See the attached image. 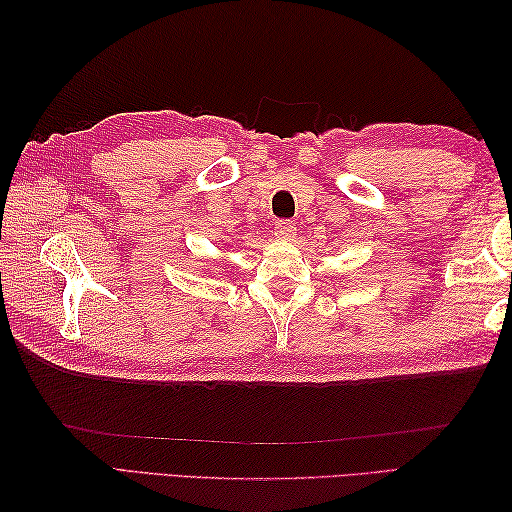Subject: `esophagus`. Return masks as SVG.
Returning a JSON list of instances; mask_svg holds the SVG:
<instances>
[{
	"label": "esophagus",
	"instance_id": "esophagus-1",
	"mask_svg": "<svg viewBox=\"0 0 512 512\" xmlns=\"http://www.w3.org/2000/svg\"><path fill=\"white\" fill-rule=\"evenodd\" d=\"M297 235V224L290 222V220H279L275 224V237L277 239H284V242H290L292 237Z\"/></svg>",
	"mask_w": 512,
	"mask_h": 512
}]
</instances>
